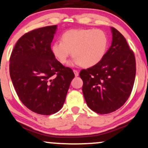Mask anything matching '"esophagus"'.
Segmentation results:
<instances>
[{"label": "esophagus", "instance_id": "esophagus-1", "mask_svg": "<svg viewBox=\"0 0 148 148\" xmlns=\"http://www.w3.org/2000/svg\"><path fill=\"white\" fill-rule=\"evenodd\" d=\"M73 72H74V74H75V76H78V74H79V73H78V72L76 70H73Z\"/></svg>", "mask_w": 148, "mask_h": 148}]
</instances>
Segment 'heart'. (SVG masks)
Returning a JSON list of instances; mask_svg holds the SVG:
<instances>
[{
  "label": "heart",
  "mask_w": 148,
  "mask_h": 148,
  "mask_svg": "<svg viewBox=\"0 0 148 148\" xmlns=\"http://www.w3.org/2000/svg\"><path fill=\"white\" fill-rule=\"evenodd\" d=\"M108 46V37L101 29H71L61 35V41L52 44L53 55L62 64L71 55L75 57L73 63L84 68L96 65L103 59Z\"/></svg>",
  "instance_id": "obj_1"
}]
</instances>
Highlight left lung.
<instances>
[{"label": "left lung", "mask_w": 148, "mask_h": 148, "mask_svg": "<svg viewBox=\"0 0 148 148\" xmlns=\"http://www.w3.org/2000/svg\"><path fill=\"white\" fill-rule=\"evenodd\" d=\"M113 41L98 64L82 70L83 96L87 104L99 114H108L124 105L133 88L136 61L125 37L111 27Z\"/></svg>", "instance_id": "8db88e82"}]
</instances>
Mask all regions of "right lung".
Instances as JSON below:
<instances>
[{
	"mask_svg": "<svg viewBox=\"0 0 148 148\" xmlns=\"http://www.w3.org/2000/svg\"><path fill=\"white\" fill-rule=\"evenodd\" d=\"M57 25L25 33L15 45L9 74L18 98L29 109L49 115L63 107L74 72L57 61L51 50Z\"/></svg>",
	"mask_w": 148,
	"mask_h": 148,
	"instance_id": "1",
	"label": "right lung"
}]
</instances>
